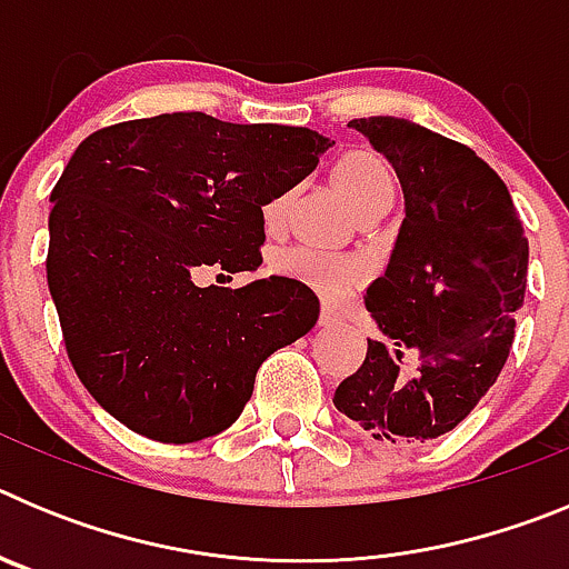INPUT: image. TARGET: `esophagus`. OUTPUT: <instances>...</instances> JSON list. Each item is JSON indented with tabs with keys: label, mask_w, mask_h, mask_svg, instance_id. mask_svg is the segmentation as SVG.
Masks as SVG:
<instances>
[{
	"label": "esophagus",
	"mask_w": 569,
	"mask_h": 569,
	"mask_svg": "<svg viewBox=\"0 0 569 569\" xmlns=\"http://www.w3.org/2000/svg\"><path fill=\"white\" fill-rule=\"evenodd\" d=\"M319 325L321 328H339V325H345V319H341V313L336 308H321Z\"/></svg>",
	"instance_id": "esophagus-1"
}]
</instances>
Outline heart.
Wrapping results in <instances>:
<instances>
[{"label": "heart", "mask_w": 569, "mask_h": 569, "mask_svg": "<svg viewBox=\"0 0 569 569\" xmlns=\"http://www.w3.org/2000/svg\"><path fill=\"white\" fill-rule=\"evenodd\" d=\"M333 184L345 196V202L350 204L353 213H359L367 204L393 199L396 190L390 168L381 162L379 156L367 153V150H353V153L341 156L339 162L333 164ZM284 204H288V196H276L264 204L261 216H264L268 228H276L281 222ZM273 268L279 273L301 279L305 284H310V288H316L321 296H328L333 301L347 299L365 279V264L361 261L347 259V256L321 253V250L313 248L279 250L273 256Z\"/></svg>", "instance_id": "heart-1"}]
</instances>
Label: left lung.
I'll list each match as a JSON object with an SVG mask.
<instances>
[{"instance_id":"8db88e82","label":"left lung","mask_w":569,"mask_h":569,"mask_svg":"<svg viewBox=\"0 0 569 569\" xmlns=\"http://www.w3.org/2000/svg\"><path fill=\"white\" fill-rule=\"evenodd\" d=\"M393 164L405 219L365 305L379 325L339 413L370 439L416 445L450 433L496 385L525 305L527 239L499 173L467 144L396 116L353 119ZM413 371H401L407 355Z\"/></svg>"}]
</instances>
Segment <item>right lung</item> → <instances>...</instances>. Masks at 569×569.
<instances>
[{
    "instance_id": "add662e5",
    "label": "right lung",
    "mask_w": 569,
    "mask_h": 569,
    "mask_svg": "<svg viewBox=\"0 0 569 569\" xmlns=\"http://www.w3.org/2000/svg\"><path fill=\"white\" fill-rule=\"evenodd\" d=\"M330 144L193 110L110 124L70 156L50 193L48 288L70 365L116 421L164 445L222 433L261 361L313 328L319 299L301 281L228 290L196 276L259 268L261 204Z\"/></svg>"
}]
</instances>
